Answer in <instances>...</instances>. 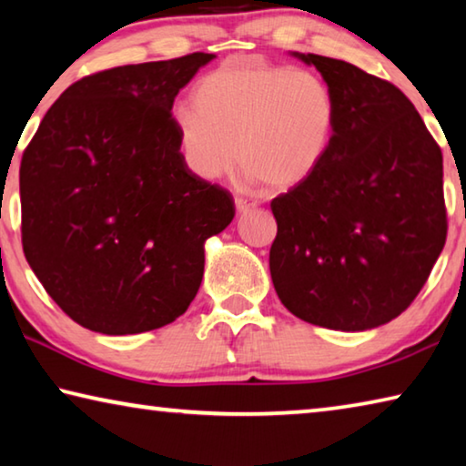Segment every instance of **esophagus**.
Here are the masks:
<instances>
[{
    "mask_svg": "<svg viewBox=\"0 0 466 466\" xmlns=\"http://www.w3.org/2000/svg\"><path fill=\"white\" fill-rule=\"evenodd\" d=\"M257 205H258V203L252 201V199H244V197H236V209H238L240 214H247V211L255 209Z\"/></svg>",
    "mask_w": 466,
    "mask_h": 466,
    "instance_id": "obj_1",
    "label": "esophagus"
}]
</instances>
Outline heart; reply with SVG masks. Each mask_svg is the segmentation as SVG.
<instances>
[{
    "instance_id": "obj_1",
    "label": "heart",
    "mask_w": 466,
    "mask_h": 466,
    "mask_svg": "<svg viewBox=\"0 0 466 466\" xmlns=\"http://www.w3.org/2000/svg\"><path fill=\"white\" fill-rule=\"evenodd\" d=\"M193 105L175 110V129L188 168L205 180L226 175L238 154L248 178L291 191L317 175L333 144L335 94L309 69L224 66L201 77Z\"/></svg>"
}]
</instances>
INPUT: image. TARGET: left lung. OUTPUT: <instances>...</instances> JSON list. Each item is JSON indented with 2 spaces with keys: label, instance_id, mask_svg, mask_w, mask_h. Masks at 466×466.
<instances>
[{
  "label": "left lung",
  "instance_id": "left-lung-1",
  "mask_svg": "<svg viewBox=\"0 0 466 466\" xmlns=\"http://www.w3.org/2000/svg\"><path fill=\"white\" fill-rule=\"evenodd\" d=\"M291 55L330 86L337 125L317 175L271 201L273 286L310 325L380 327L409 309L444 248L441 152L397 86L341 59Z\"/></svg>",
  "mask_w": 466,
  "mask_h": 466
}]
</instances>
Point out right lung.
I'll return each mask as SVG.
<instances>
[{"label": "right lung", "mask_w": 466, "mask_h": 466, "mask_svg": "<svg viewBox=\"0 0 466 466\" xmlns=\"http://www.w3.org/2000/svg\"><path fill=\"white\" fill-rule=\"evenodd\" d=\"M214 57L86 76L55 100L25 149L26 261L84 329L136 335L177 320L201 286L205 240L232 222V195L188 170L170 113Z\"/></svg>", "instance_id": "right-lung-1"}]
</instances>
